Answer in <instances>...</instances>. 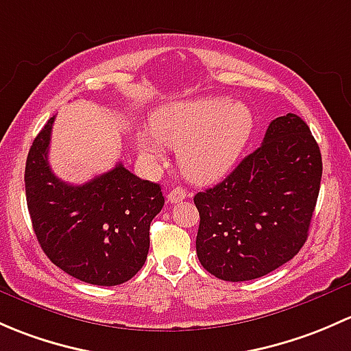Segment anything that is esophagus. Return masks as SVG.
Returning <instances> with one entry per match:
<instances>
[{
	"mask_svg": "<svg viewBox=\"0 0 351 351\" xmlns=\"http://www.w3.org/2000/svg\"><path fill=\"white\" fill-rule=\"evenodd\" d=\"M186 197H187V193L182 189V187H174V189L167 194V201L172 202V204H174V202L184 201Z\"/></svg>",
	"mask_w": 351,
	"mask_h": 351,
	"instance_id": "esophagus-1",
	"label": "esophagus"
}]
</instances>
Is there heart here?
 Returning <instances> with one entry per match:
<instances>
[{
  "instance_id": "1",
  "label": "heart",
  "mask_w": 351,
  "mask_h": 351,
  "mask_svg": "<svg viewBox=\"0 0 351 351\" xmlns=\"http://www.w3.org/2000/svg\"><path fill=\"white\" fill-rule=\"evenodd\" d=\"M254 130V117L245 104L230 97L169 103L150 117V136L136 140L145 164L164 160L162 147L179 152L184 176L194 182H215L228 174L247 145Z\"/></svg>"
}]
</instances>
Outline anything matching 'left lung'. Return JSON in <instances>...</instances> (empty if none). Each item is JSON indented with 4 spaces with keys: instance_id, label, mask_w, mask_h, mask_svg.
Returning <instances> with one entry per match:
<instances>
[{
    "instance_id": "8db88e82",
    "label": "left lung",
    "mask_w": 351,
    "mask_h": 351,
    "mask_svg": "<svg viewBox=\"0 0 351 351\" xmlns=\"http://www.w3.org/2000/svg\"><path fill=\"white\" fill-rule=\"evenodd\" d=\"M323 160L298 114L276 118L262 145L223 182L194 196L201 265L228 282L258 279L298 255L319 194Z\"/></svg>"
}]
</instances>
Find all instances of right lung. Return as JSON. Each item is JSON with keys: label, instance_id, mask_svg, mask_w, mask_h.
Segmentation results:
<instances>
[{"label": "right lung", "instance_id": "obj_1", "mask_svg": "<svg viewBox=\"0 0 351 351\" xmlns=\"http://www.w3.org/2000/svg\"><path fill=\"white\" fill-rule=\"evenodd\" d=\"M53 120L34 140L25 165L35 237L69 276L95 285L126 282L147 260L150 223L164 206L160 186L123 164L81 186L60 180L49 165Z\"/></svg>", "mask_w": 351, "mask_h": 351}]
</instances>
